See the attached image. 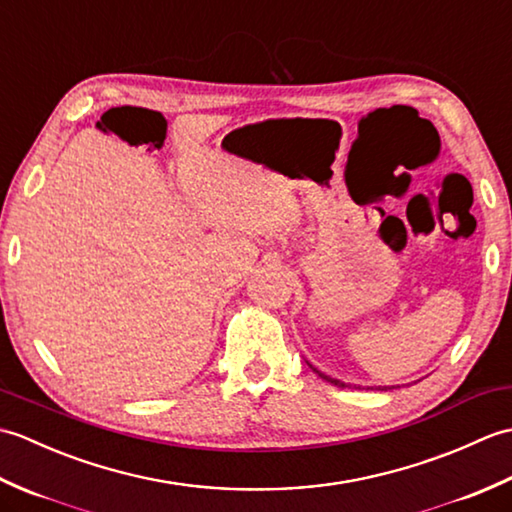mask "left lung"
Returning <instances> with one entry per match:
<instances>
[{"label": "left lung", "mask_w": 512, "mask_h": 512, "mask_svg": "<svg viewBox=\"0 0 512 512\" xmlns=\"http://www.w3.org/2000/svg\"><path fill=\"white\" fill-rule=\"evenodd\" d=\"M310 367H312V365H310ZM312 372H317V374H319V376H321L323 380H328V383H332V385H339V387H345V383H341V380H336V378H330V376H325V374H321V372H319V369H314V367H312Z\"/></svg>", "instance_id": "8db88e82"}]
</instances>
